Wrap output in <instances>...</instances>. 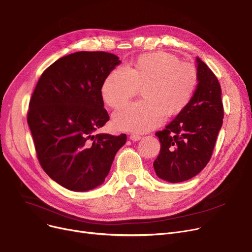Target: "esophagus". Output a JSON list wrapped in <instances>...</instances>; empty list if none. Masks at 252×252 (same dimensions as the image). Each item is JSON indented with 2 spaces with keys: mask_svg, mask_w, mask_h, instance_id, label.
Listing matches in <instances>:
<instances>
[{
  "mask_svg": "<svg viewBox=\"0 0 252 252\" xmlns=\"http://www.w3.org/2000/svg\"><path fill=\"white\" fill-rule=\"evenodd\" d=\"M129 139H130L131 141L137 142V141H140V140H141V136H139V135H137V134H131V135L129 136Z\"/></svg>",
  "mask_w": 252,
  "mask_h": 252,
  "instance_id": "1",
  "label": "esophagus"
}]
</instances>
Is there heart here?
Wrapping results in <instances>:
<instances>
[{
	"mask_svg": "<svg viewBox=\"0 0 252 252\" xmlns=\"http://www.w3.org/2000/svg\"><path fill=\"white\" fill-rule=\"evenodd\" d=\"M198 85L195 65L181 62L166 52L140 56L133 67L119 66L102 84L101 95L109 107L126 103L143 86L141 101L122 106L113 113L116 128L145 133L159 126L165 115L183 111L191 102Z\"/></svg>",
	"mask_w": 252,
	"mask_h": 252,
	"instance_id": "b5f03b06",
	"label": "heart"
}]
</instances>
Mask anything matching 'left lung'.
Returning <instances> with one entry per match:
<instances>
[{
	"instance_id": "obj_1",
	"label": "left lung",
	"mask_w": 252,
	"mask_h": 252,
	"mask_svg": "<svg viewBox=\"0 0 252 252\" xmlns=\"http://www.w3.org/2000/svg\"><path fill=\"white\" fill-rule=\"evenodd\" d=\"M198 85L183 111L155 134L160 151L153 162L156 176L169 183L192 179L206 166L222 126L221 89L215 73L196 57Z\"/></svg>"
}]
</instances>
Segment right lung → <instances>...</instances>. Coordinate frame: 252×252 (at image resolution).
I'll return each mask as SVG.
<instances>
[{"label": "right lung", "mask_w": 252, "mask_h": 252, "mask_svg": "<svg viewBox=\"0 0 252 252\" xmlns=\"http://www.w3.org/2000/svg\"><path fill=\"white\" fill-rule=\"evenodd\" d=\"M119 58L106 52H76L55 61L39 77L28 124L38 161L62 187L86 192L102 185L126 134L94 135L109 121L101 88Z\"/></svg>", "instance_id": "obj_1"}]
</instances>
